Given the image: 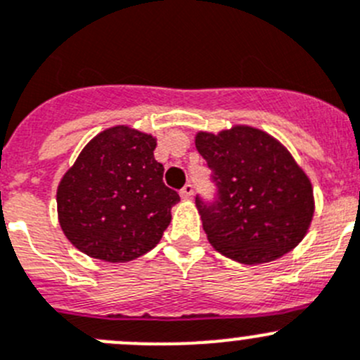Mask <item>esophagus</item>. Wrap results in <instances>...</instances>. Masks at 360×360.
<instances>
[{"instance_id":"1","label":"esophagus","mask_w":360,"mask_h":360,"mask_svg":"<svg viewBox=\"0 0 360 360\" xmlns=\"http://www.w3.org/2000/svg\"><path fill=\"white\" fill-rule=\"evenodd\" d=\"M181 197H183V199H192V195H193V184H184L183 186V190H181Z\"/></svg>"}]
</instances>
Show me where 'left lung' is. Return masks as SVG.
Masks as SVG:
<instances>
[{
  "label": "left lung",
  "instance_id": "obj_1",
  "mask_svg": "<svg viewBox=\"0 0 360 360\" xmlns=\"http://www.w3.org/2000/svg\"><path fill=\"white\" fill-rule=\"evenodd\" d=\"M195 147L212 170L215 200L195 197L213 248L240 264L292 251L314 217L312 184L290 152L260 129L199 132Z\"/></svg>",
  "mask_w": 360,
  "mask_h": 360
}]
</instances>
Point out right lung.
Segmentation results:
<instances>
[{"label":"right lung","instance_id":"add662e5","mask_svg":"<svg viewBox=\"0 0 360 360\" xmlns=\"http://www.w3.org/2000/svg\"><path fill=\"white\" fill-rule=\"evenodd\" d=\"M150 134L118 125L84 147L57 188L59 222L87 257L131 262L161 240L179 193L165 186Z\"/></svg>","mask_w":360,"mask_h":360}]
</instances>
